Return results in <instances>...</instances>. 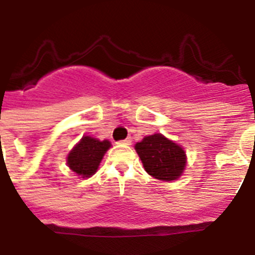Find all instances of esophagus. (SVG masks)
<instances>
[{
	"instance_id": "obj_1",
	"label": "esophagus",
	"mask_w": 255,
	"mask_h": 255,
	"mask_svg": "<svg viewBox=\"0 0 255 255\" xmlns=\"http://www.w3.org/2000/svg\"><path fill=\"white\" fill-rule=\"evenodd\" d=\"M130 143H131V141H130V139H125V140L119 141V144H123V145H129Z\"/></svg>"
}]
</instances>
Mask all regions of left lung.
Here are the masks:
<instances>
[{
  "label": "left lung",
  "mask_w": 255,
  "mask_h": 255,
  "mask_svg": "<svg viewBox=\"0 0 255 255\" xmlns=\"http://www.w3.org/2000/svg\"><path fill=\"white\" fill-rule=\"evenodd\" d=\"M135 150L141 159L144 170L154 179L173 181L185 170L186 153L184 148L159 132L144 136L143 140L135 144Z\"/></svg>",
  "instance_id": "left-lung-1"
}]
</instances>
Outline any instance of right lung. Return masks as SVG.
<instances>
[{
    "instance_id": "obj_1",
    "label": "right lung",
    "mask_w": 255,
    "mask_h": 255,
    "mask_svg": "<svg viewBox=\"0 0 255 255\" xmlns=\"http://www.w3.org/2000/svg\"><path fill=\"white\" fill-rule=\"evenodd\" d=\"M111 148V141L84 135L67 154L66 163L80 179L93 176L100 167L103 155Z\"/></svg>"
}]
</instances>
